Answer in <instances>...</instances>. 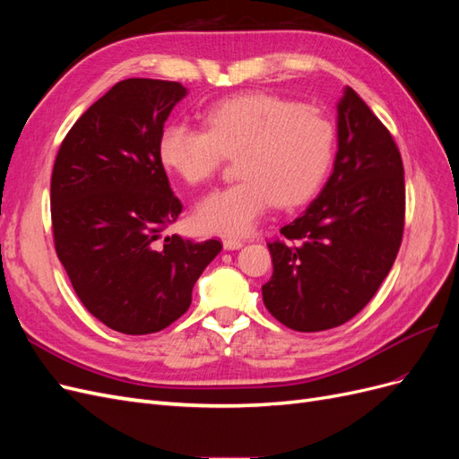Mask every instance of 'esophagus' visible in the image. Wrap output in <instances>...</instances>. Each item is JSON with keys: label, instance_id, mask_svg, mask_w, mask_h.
<instances>
[{"label": "esophagus", "instance_id": "34e87169", "mask_svg": "<svg viewBox=\"0 0 459 459\" xmlns=\"http://www.w3.org/2000/svg\"><path fill=\"white\" fill-rule=\"evenodd\" d=\"M243 247L241 239H235V238H226L224 239V248L226 251H238V248Z\"/></svg>", "mask_w": 459, "mask_h": 459}]
</instances>
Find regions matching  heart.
<instances>
[{"label":"heart","mask_w":459,"mask_h":459,"mask_svg":"<svg viewBox=\"0 0 459 459\" xmlns=\"http://www.w3.org/2000/svg\"><path fill=\"white\" fill-rule=\"evenodd\" d=\"M203 122L204 130L170 122L159 137L162 164L193 186L238 155L241 179L208 193L195 208L201 230L247 233L275 203L299 206L324 184L335 151V124L324 108L253 91L214 103Z\"/></svg>","instance_id":"obj_1"}]
</instances>
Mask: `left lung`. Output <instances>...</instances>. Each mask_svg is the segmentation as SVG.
Here are the masks:
<instances>
[{"label":"left lung","mask_w":459,"mask_h":459,"mask_svg":"<svg viewBox=\"0 0 459 459\" xmlns=\"http://www.w3.org/2000/svg\"><path fill=\"white\" fill-rule=\"evenodd\" d=\"M337 110L333 174L307 212L268 243L273 273L262 285L264 304L302 333L339 327L362 310L391 272L404 233V166L391 132L352 88Z\"/></svg>","instance_id":"left-lung-1"}]
</instances>
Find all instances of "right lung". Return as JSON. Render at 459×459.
Masks as SVG:
<instances>
[{
  "mask_svg": "<svg viewBox=\"0 0 459 459\" xmlns=\"http://www.w3.org/2000/svg\"><path fill=\"white\" fill-rule=\"evenodd\" d=\"M179 82L128 78L97 100L59 147L51 174L55 251L91 316L126 335L174 324L218 239L162 231L182 214L159 157Z\"/></svg>",
  "mask_w": 459,
  "mask_h": 459,
  "instance_id": "add662e5",
  "label": "right lung"
}]
</instances>
